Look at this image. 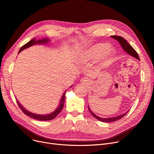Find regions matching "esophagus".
Returning a JSON list of instances; mask_svg holds the SVG:
<instances>
[{"label":"esophagus","instance_id":"34e87169","mask_svg":"<svg viewBox=\"0 0 154 154\" xmlns=\"http://www.w3.org/2000/svg\"><path fill=\"white\" fill-rule=\"evenodd\" d=\"M81 82L82 84H87L88 83H89V80L86 77H84L82 79H81Z\"/></svg>","mask_w":154,"mask_h":154}]
</instances>
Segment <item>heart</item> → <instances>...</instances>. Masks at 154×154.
I'll return each instance as SVG.
<instances>
[{
	"instance_id": "heart-1",
	"label": "heart",
	"mask_w": 154,
	"mask_h": 154,
	"mask_svg": "<svg viewBox=\"0 0 154 154\" xmlns=\"http://www.w3.org/2000/svg\"><path fill=\"white\" fill-rule=\"evenodd\" d=\"M107 47L108 45L103 43L94 45L86 51L85 57L88 61H94L99 59L103 56L105 64L113 54L112 51L109 48L107 49Z\"/></svg>"
}]
</instances>
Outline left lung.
<instances>
[{"label":"left lung","instance_id":"obj_1","mask_svg":"<svg viewBox=\"0 0 154 154\" xmlns=\"http://www.w3.org/2000/svg\"><path fill=\"white\" fill-rule=\"evenodd\" d=\"M112 38L116 39V41H117L119 43H120L121 47L122 48V49L126 51V52L129 54L130 56H131L133 57H134V58L138 59V60H140V58H139V56L137 53V52L134 49V48L131 45L126 41L125 40L123 37H121V36H117V35H112L111 36ZM88 110L89 111V112L91 113L92 116L96 118V119H98V120L101 121V122H113V121H116L117 120H119V119H122L123 117H124L126 115V113L129 112V110L128 112H126V113H123V114H121L120 116H117V117H109V118H101L100 117H98L96 116V114H94V113L90 110L89 107L88 106Z\"/></svg>","mask_w":154,"mask_h":154}]
</instances>
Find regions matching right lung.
Returning <instances> with one entry per match:
<instances>
[{
  "instance_id": "1",
  "label": "right lung",
  "mask_w": 154,
  "mask_h": 154,
  "mask_svg": "<svg viewBox=\"0 0 154 154\" xmlns=\"http://www.w3.org/2000/svg\"><path fill=\"white\" fill-rule=\"evenodd\" d=\"M49 41V40L46 38L42 39V40H38V41H37L35 38H34L33 39L31 40V41H30L29 42L25 44L24 45H23V46L21 48V49H20L18 53H20L21 51H23L25 49H26L28 48H29V47L32 46V45L37 44H46V43H48ZM65 93H66V91L62 96L58 107L57 108V109L54 112L50 113V114H48V115H39V114H36V113H32L29 111L26 110L23 106H22L18 100H16V101H17V103H18V105L21 109V110L26 116H29L30 117L33 118L34 119H36V120H38V121H50V120H53V119H54L57 116H58L60 113V112L61 111V110L63 109V108L64 103H65Z\"/></svg>"
}]
</instances>
